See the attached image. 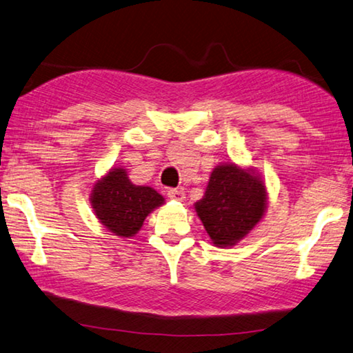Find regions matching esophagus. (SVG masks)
<instances>
[{
	"label": "esophagus",
	"mask_w": 353,
	"mask_h": 353,
	"mask_svg": "<svg viewBox=\"0 0 353 353\" xmlns=\"http://www.w3.org/2000/svg\"><path fill=\"white\" fill-rule=\"evenodd\" d=\"M167 197L172 199V200H178V201H183L184 199V192L181 189H169L167 190Z\"/></svg>",
	"instance_id": "1"
}]
</instances>
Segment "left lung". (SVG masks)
<instances>
[{
    "label": "left lung",
    "mask_w": 353,
    "mask_h": 353,
    "mask_svg": "<svg viewBox=\"0 0 353 353\" xmlns=\"http://www.w3.org/2000/svg\"><path fill=\"white\" fill-rule=\"evenodd\" d=\"M195 211L217 247L234 245L261 221L265 186L253 172L233 163L217 165Z\"/></svg>",
    "instance_id": "left-lung-1"
}]
</instances>
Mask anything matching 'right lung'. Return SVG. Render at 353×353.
<instances>
[{"label": "right lung", "mask_w": 353, "mask_h": 353, "mask_svg": "<svg viewBox=\"0 0 353 353\" xmlns=\"http://www.w3.org/2000/svg\"><path fill=\"white\" fill-rule=\"evenodd\" d=\"M92 208L105 227L122 238L134 236L145 217L164 203L163 195L148 186H136L125 169H112L98 181L90 195Z\"/></svg>", "instance_id": "obj_1"}]
</instances>
